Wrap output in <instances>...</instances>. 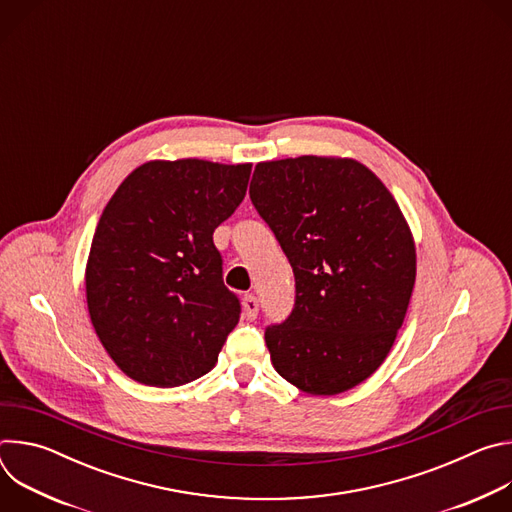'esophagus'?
<instances>
[{
  "label": "esophagus",
  "mask_w": 512,
  "mask_h": 512,
  "mask_svg": "<svg viewBox=\"0 0 512 512\" xmlns=\"http://www.w3.org/2000/svg\"><path fill=\"white\" fill-rule=\"evenodd\" d=\"M243 310H245V316L247 320H255L257 318V312H259V302L253 294H247L243 298Z\"/></svg>",
  "instance_id": "esophagus-1"
}]
</instances>
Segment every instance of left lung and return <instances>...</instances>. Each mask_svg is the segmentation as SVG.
Instances as JSON below:
<instances>
[{
	"label": "left lung",
	"mask_w": 512,
	"mask_h": 512,
	"mask_svg": "<svg viewBox=\"0 0 512 512\" xmlns=\"http://www.w3.org/2000/svg\"><path fill=\"white\" fill-rule=\"evenodd\" d=\"M249 194L296 275L294 310L265 330L275 371L324 397L367 381L415 285V241L397 200L367 166L334 156L259 162Z\"/></svg>",
	"instance_id": "1"
}]
</instances>
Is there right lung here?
<instances>
[{"label":"right lung","instance_id":"obj_1","mask_svg":"<svg viewBox=\"0 0 512 512\" xmlns=\"http://www.w3.org/2000/svg\"><path fill=\"white\" fill-rule=\"evenodd\" d=\"M251 166L152 160L107 202L85 269L87 306L129 379L178 387L216 364L241 306L212 233L245 198Z\"/></svg>","mask_w":512,"mask_h":512}]
</instances>
